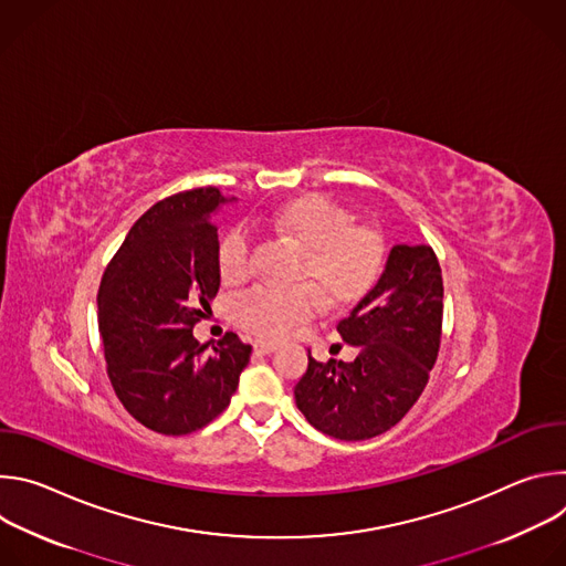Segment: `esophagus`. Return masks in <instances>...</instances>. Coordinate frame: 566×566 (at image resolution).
<instances>
[{
  "instance_id": "esophagus-1",
  "label": "esophagus",
  "mask_w": 566,
  "mask_h": 566,
  "mask_svg": "<svg viewBox=\"0 0 566 566\" xmlns=\"http://www.w3.org/2000/svg\"><path fill=\"white\" fill-rule=\"evenodd\" d=\"M253 349H255V354H258V356H266V354L275 352V349H277V345H275V343H269V340H258Z\"/></svg>"
}]
</instances>
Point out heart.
<instances>
[{
  "label": "heart",
  "mask_w": 566,
  "mask_h": 566,
  "mask_svg": "<svg viewBox=\"0 0 566 566\" xmlns=\"http://www.w3.org/2000/svg\"><path fill=\"white\" fill-rule=\"evenodd\" d=\"M340 203L304 195L273 210L269 226L302 247L295 277L308 286L260 284L234 302V322L260 338L280 340L306 322L325 297L332 306L363 300L385 269V244L369 226L352 223ZM219 275L226 284H241L251 275V241L241 230L221 237L217 249ZM314 287L311 290L310 286Z\"/></svg>",
  "instance_id": "b5f03b06"
}]
</instances>
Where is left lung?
I'll return each instance as SVG.
<instances>
[{
  "label": "left lung",
  "mask_w": 566,
  "mask_h": 566,
  "mask_svg": "<svg viewBox=\"0 0 566 566\" xmlns=\"http://www.w3.org/2000/svg\"><path fill=\"white\" fill-rule=\"evenodd\" d=\"M443 280L430 247H394L376 286L340 319L352 363L308 356L295 385L306 421L336 439L363 441L387 432L421 396L441 343Z\"/></svg>",
  "instance_id": "8db88e82"
}]
</instances>
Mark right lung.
Wrapping results in <instances>:
<instances>
[{"instance_id": "right-lung-1", "label": "right lung", "mask_w": 566, "mask_h": 566, "mask_svg": "<svg viewBox=\"0 0 566 566\" xmlns=\"http://www.w3.org/2000/svg\"><path fill=\"white\" fill-rule=\"evenodd\" d=\"M232 201L217 188L158 201L132 226L101 282L109 380L125 410L160 434H190L219 417L251 360L237 334L210 352L192 336L219 291L214 217Z\"/></svg>"}]
</instances>
